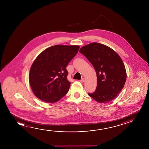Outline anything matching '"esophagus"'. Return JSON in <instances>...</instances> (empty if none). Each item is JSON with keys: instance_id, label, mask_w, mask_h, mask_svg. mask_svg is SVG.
Masks as SVG:
<instances>
[{"instance_id": "obj_1", "label": "esophagus", "mask_w": 149, "mask_h": 149, "mask_svg": "<svg viewBox=\"0 0 149 149\" xmlns=\"http://www.w3.org/2000/svg\"><path fill=\"white\" fill-rule=\"evenodd\" d=\"M84 81H85V79H84V78H82L81 79L80 81L81 82V83H83V82H84Z\"/></svg>"}]
</instances>
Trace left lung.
Listing matches in <instances>:
<instances>
[{
  "instance_id": "obj_1",
  "label": "left lung",
  "mask_w": 149,
  "mask_h": 149,
  "mask_svg": "<svg viewBox=\"0 0 149 149\" xmlns=\"http://www.w3.org/2000/svg\"><path fill=\"white\" fill-rule=\"evenodd\" d=\"M79 52L92 64L97 73V88L88 95L101 103L113 100L124 87L126 79L122 59L110 47L98 42L83 46Z\"/></svg>"
}]
</instances>
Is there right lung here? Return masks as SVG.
Listing matches in <instances>:
<instances>
[{
	"label": "right lung",
	"mask_w": 149,
	"mask_h": 149,
	"mask_svg": "<svg viewBox=\"0 0 149 149\" xmlns=\"http://www.w3.org/2000/svg\"><path fill=\"white\" fill-rule=\"evenodd\" d=\"M79 49L78 46L55 45L37 57L30 69L29 81L37 98L54 103L66 95L71 84L66 67Z\"/></svg>",
	"instance_id": "1"
}]
</instances>
